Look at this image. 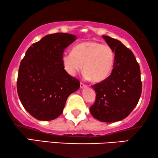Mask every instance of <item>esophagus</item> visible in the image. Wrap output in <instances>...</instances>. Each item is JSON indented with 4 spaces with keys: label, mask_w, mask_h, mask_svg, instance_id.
<instances>
[{
    "label": "esophagus",
    "mask_w": 158,
    "mask_h": 158,
    "mask_svg": "<svg viewBox=\"0 0 158 158\" xmlns=\"http://www.w3.org/2000/svg\"><path fill=\"white\" fill-rule=\"evenodd\" d=\"M86 86H87V85H85V83H82V82H81V88H85V87H86Z\"/></svg>",
    "instance_id": "1"
}]
</instances>
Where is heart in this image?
<instances>
[{"label": "heart", "instance_id": "b5f03b06", "mask_svg": "<svg viewBox=\"0 0 158 158\" xmlns=\"http://www.w3.org/2000/svg\"><path fill=\"white\" fill-rule=\"evenodd\" d=\"M115 59V52L111 46L91 41L75 45L72 52L63 55L62 62L67 72L72 75L81 71L84 64L85 76L99 83L111 73Z\"/></svg>", "mask_w": 158, "mask_h": 158}]
</instances>
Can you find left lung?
Here are the masks:
<instances>
[{
    "mask_svg": "<svg viewBox=\"0 0 158 158\" xmlns=\"http://www.w3.org/2000/svg\"><path fill=\"white\" fill-rule=\"evenodd\" d=\"M102 36L115 52V63L107 78L92 85L96 96L90 112L101 122H114L127 117L139 102L142 87L140 68L132 52L120 41Z\"/></svg>",
    "mask_w": 158,
    "mask_h": 158,
    "instance_id": "8db88e82",
    "label": "left lung"
}]
</instances>
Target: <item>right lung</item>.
Listing matches in <instances>:
<instances>
[{"label": "right lung", "mask_w": 158, "mask_h": 158, "mask_svg": "<svg viewBox=\"0 0 158 158\" xmlns=\"http://www.w3.org/2000/svg\"><path fill=\"white\" fill-rule=\"evenodd\" d=\"M77 37L67 33L49 34L27 49L21 60L17 92L24 109L36 119H55L63 111L67 98L80 88L62 62L66 47Z\"/></svg>", "instance_id": "1"}]
</instances>
